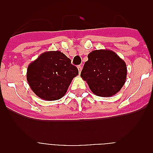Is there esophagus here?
Returning <instances> with one entry per match:
<instances>
[{
	"label": "esophagus",
	"instance_id": "1",
	"mask_svg": "<svg viewBox=\"0 0 153 153\" xmlns=\"http://www.w3.org/2000/svg\"><path fill=\"white\" fill-rule=\"evenodd\" d=\"M82 69H83V66H82V65H79V66H78V70H79V74L81 73V70H82Z\"/></svg>",
	"mask_w": 153,
	"mask_h": 153
}]
</instances>
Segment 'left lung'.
Wrapping results in <instances>:
<instances>
[{
  "instance_id": "left-lung-1",
  "label": "left lung",
  "mask_w": 153,
  "mask_h": 153,
  "mask_svg": "<svg viewBox=\"0 0 153 153\" xmlns=\"http://www.w3.org/2000/svg\"><path fill=\"white\" fill-rule=\"evenodd\" d=\"M80 76L95 95L112 97L125 84L126 64L114 51H93L88 54V60L85 62Z\"/></svg>"
}]
</instances>
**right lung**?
I'll list each match as a JSON object with an SVG mask.
<instances>
[{"instance_id": "right-lung-1", "label": "right lung", "mask_w": 153, "mask_h": 153, "mask_svg": "<svg viewBox=\"0 0 153 153\" xmlns=\"http://www.w3.org/2000/svg\"><path fill=\"white\" fill-rule=\"evenodd\" d=\"M79 74L76 67L60 51H47L31 62L27 79L33 93L42 100H60L66 94L72 79Z\"/></svg>"}]
</instances>
